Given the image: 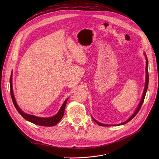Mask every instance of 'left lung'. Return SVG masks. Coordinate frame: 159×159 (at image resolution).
Masks as SVG:
<instances>
[{"instance_id":"obj_1","label":"left lung","mask_w":159,"mask_h":159,"mask_svg":"<svg viewBox=\"0 0 159 159\" xmlns=\"http://www.w3.org/2000/svg\"><path fill=\"white\" fill-rule=\"evenodd\" d=\"M145 57H146V84H145V87H144V91H143V97H142V99H141V101L139 103L137 110H135V111L134 112V113H133L130 117L126 120L124 122H122L121 124H116V125H110V124H102V123H100L98 122V121H97L96 120H95L93 117V120L97 124H98L99 126H119V125H122V124H126L128 123V122H129L131 119H133V118L135 117V115L138 113L139 111L140 110V107L142 106V105H143V102H144V98H145V96H146V91H147V89H148V82H149V75H148V58H147V57L145 54Z\"/></svg>"}]
</instances>
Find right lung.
I'll use <instances>...</instances> for the list:
<instances>
[{"mask_svg":"<svg viewBox=\"0 0 159 159\" xmlns=\"http://www.w3.org/2000/svg\"><path fill=\"white\" fill-rule=\"evenodd\" d=\"M10 93H11V97L12 98V101L13 102V104L16 108V110H17V111L20 114V115L22 116L24 119H26V120L32 122L35 124L39 125V126H55V125L59 122L61 119L62 118V116L64 115V110H65V107L67 101H68V98H67L64 102L63 103L62 106H61L60 110L58 111V112L54 115L53 116H52V117H49V118H43V117H39V116H36L32 115H29L27 113H25L23 112L20 108L18 106L16 102L15 98L13 95V87H12V77L11 75L10 80Z\"/></svg>","mask_w":159,"mask_h":159,"instance_id":"obj_1","label":"right lung"}]
</instances>
